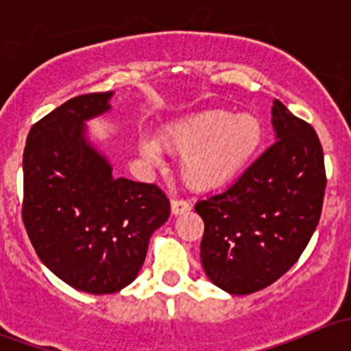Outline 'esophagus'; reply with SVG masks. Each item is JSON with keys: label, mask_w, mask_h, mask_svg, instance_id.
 <instances>
[{"label": "esophagus", "mask_w": 351, "mask_h": 351, "mask_svg": "<svg viewBox=\"0 0 351 351\" xmlns=\"http://www.w3.org/2000/svg\"><path fill=\"white\" fill-rule=\"evenodd\" d=\"M192 208V204L185 198H173L171 200V212L175 215L183 214V212H189Z\"/></svg>", "instance_id": "obj_1"}]
</instances>
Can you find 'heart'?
Instances as JSON below:
<instances>
[{"label":"heart","instance_id":"obj_1","mask_svg":"<svg viewBox=\"0 0 351 351\" xmlns=\"http://www.w3.org/2000/svg\"><path fill=\"white\" fill-rule=\"evenodd\" d=\"M162 149L182 154L180 176L193 190H212L251 165L265 143V125L253 113L207 108L168 123L159 132ZM146 158L158 159V146L144 143Z\"/></svg>","mask_w":351,"mask_h":351}]
</instances>
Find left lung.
Returning a JSON list of instances; mask_svg holds the SVG:
<instances>
[{"mask_svg":"<svg viewBox=\"0 0 351 351\" xmlns=\"http://www.w3.org/2000/svg\"><path fill=\"white\" fill-rule=\"evenodd\" d=\"M277 141L221 193L195 204L207 277L234 295L287 274L313 238L326 190L323 146L311 123L275 100Z\"/></svg>","mask_w":351,"mask_h":351,"instance_id":"left-lung-1","label":"left lung"}]
</instances>
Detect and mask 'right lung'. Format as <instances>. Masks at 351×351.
<instances>
[{
	"label": "right lung",
	"instance_id": "1",
	"mask_svg": "<svg viewBox=\"0 0 351 351\" xmlns=\"http://www.w3.org/2000/svg\"><path fill=\"white\" fill-rule=\"evenodd\" d=\"M110 98L67 100L34 123L23 151L22 219L32 246L52 274L95 295L137 277L151 234L169 217L158 185L113 178L84 139V120L107 112Z\"/></svg>",
	"mask_w": 351,
	"mask_h": 351
}]
</instances>
